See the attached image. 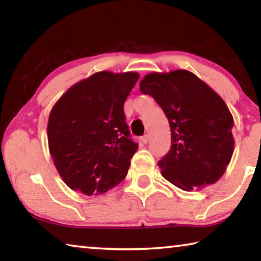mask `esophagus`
<instances>
[{"instance_id": "obj_1", "label": "esophagus", "mask_w": 261, "mask_h": 261, "mask_svg": "<svg viewBox=\"0 0 261 261\" xmlns=\"http://www.w3.org/2000/svg\"><path fill=\"white\" fill-rule=\"evenodd\" d=\"M148 139H149V137H148L147 135L140 137V141H141V143H143V144H147V143H148Z\"/></svg>"}]
</instances>
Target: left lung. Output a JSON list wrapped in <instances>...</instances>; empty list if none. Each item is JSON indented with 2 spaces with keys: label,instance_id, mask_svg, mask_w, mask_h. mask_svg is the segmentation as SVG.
<instances>
[{
  "label": "left lung",
  "instance_id": "left-lung-1",
  "mask_svg": "<svg viewBox=\"0 0 261 261\" xmlns=\"http://www.w3.org/2000/svg\"><path fill=\"white\" fill-rule=\"evenodd\" d=\"M166 114L171 147L158 162L161 175L191 191L222 177L231 160L233 117L222 98L188 70L151 72L139 83Z\"/></svg>",
  "mask_w": 261,
  "mask_h": 261
}]
</instances>
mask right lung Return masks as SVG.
<instances>
[{
    "mask_svg": "<svg viewBox=\"0 0 261 261\" xmlns=\"http://www.w3.org/2000/svg\"><path fill=\"white\" fill-rule=\"evenodd\" d=\"M138 79L132 71L95 72L53 106L48 147L70 189L96 196L125 178L138 145L130 139L123 107Z\"/></svg>",
    "mask_w": 261,
    "mask_h": 261,
    "instance_id": "right-lung-1",
    "label": "right lung"
}]
</instances>
